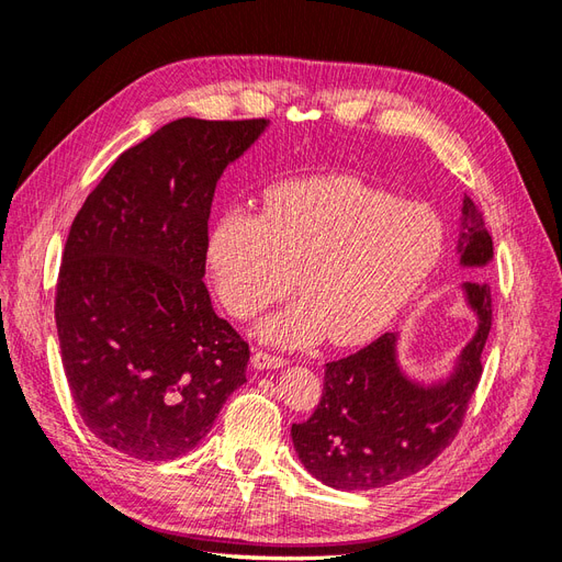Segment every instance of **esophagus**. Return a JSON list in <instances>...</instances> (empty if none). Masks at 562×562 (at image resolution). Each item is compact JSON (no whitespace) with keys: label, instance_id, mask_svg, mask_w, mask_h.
I'll use <instances>...</instances> for the list:
<instances>
[{"label":"esophagus","instance_id":"obj_1","mask_svg":"<svg viewBox=\"0 0 562 562\" xmlns=\"http://www.w3.org/2000/svg\"><path fill=\"white\" fill-rule=\"evenodd\" d=\"M250 363H252V368H258V370H277V368L285 366V359H281V356H274V353L255 349L252 356H250Z\"/></svg>","mask_w":562,"mask_h":562}]
</instances>
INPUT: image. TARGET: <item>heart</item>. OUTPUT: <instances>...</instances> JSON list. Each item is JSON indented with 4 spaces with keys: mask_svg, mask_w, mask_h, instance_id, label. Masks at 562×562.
<instances>
[{
    "mask_svg": "<svg viewBox=\"0 0 562 562\" xmlns=\"http://www.w3.org/2000/svg\"><path fill=\"white\" fill-rule=\"evenodd\" d=\"M440 217L417 201L353 178H310L269 190L260 217L227 211L209 234L206 265L223 307L258 316L293 291V304L258 328L265 342L307 347L326 333L361 345L394 321L436 269Z\"/></svg>",
    "mask_w": 562,
    "mask_h": 562,
    "instance_id": "heart-1",
    "label": "heart"
}]
</instances>
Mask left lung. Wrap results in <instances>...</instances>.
<instances>
[{
  "label": "left lung",
  "mask_w": 562,
  "mask_h": 562,
  "mask_svg": "<svg viewBox=\"0 0 562 562\" xmlns=\"http://www.w3.org/2000/svg\"><path fill=\"white\" fill-rule=\"evenodd\" d=\"M459 265L492 262V236L475 203L464 196L457 239ZM475 314L473 337L446 380L415 382L398 363V333H384L347 359L326 363L314 415L293 424V446L314 479L335 490H372L429 467L457 436L483 375L481 353L492 326L485 281L462 283Z\"/></svg>",
  "instance_id": "obj_1"
}]
</instances>
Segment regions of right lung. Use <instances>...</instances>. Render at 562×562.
<instances>
[{"label": "right lung", "instance_id": "add662e5", "mask_svg": "<svg viewBox=\"0 0 562 562\" xmlns=\"http://www.w3.org/2000/svg\"><path fill=\"white\" fill-rule=\"evenodd\" d=\"M267 119L184 116L126 149L67 234L56 328L89 431L116 452L166 462L199 446L248 345L203 285L215 184Z\"/></svg>", "mask_w": 562, "mask_h": 562}]
</instances>
